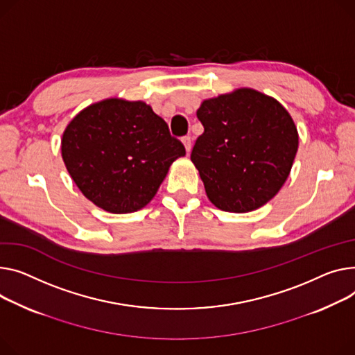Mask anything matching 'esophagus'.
Segmentation results:
<instances>
[{
  "label": "esophagus",
  "mask_w": 355,
  "mask_h": 355,
  "mask_svg": "<svg viewBox=\"0 0 355 355\" xmlns=\"http://www.w3.org/2000/svg\"><path fill=\"white\" fill-rule=\"evenodd\" d=\"M182 144H184L187 153L191 151V138H190V137H184V138H182Z\"/></svg>",
  "instance_id": "esophagus-1"
}]
</instances>
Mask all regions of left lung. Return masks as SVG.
<instances>
[{
  "instance_id": "obj_1",
  "label": "left lung",
  "mask_w": 355,
  "mask_h": 355,
  "mask_svg": "<svg viewBox=\"0 0 355 355\" xmlns=\"http://www.w3.org/2000/svg\"><path fill=\"white\" fill-rule=\"evenodd\" d=\"M204 132L191 161L208 200L230 212L267 204L287 181L298 150V132L288 111L252 88L202 101L197 111Z\"/></svg>"
}]
</instances>
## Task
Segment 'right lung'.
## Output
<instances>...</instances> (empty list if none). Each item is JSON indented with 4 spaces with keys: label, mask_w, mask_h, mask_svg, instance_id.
<instances>
[{
    "label": "right lung",
    "mask_w": 355,
    "mask_h": 355,
    "mask_svg": "<svg viewBox=\"0 0 355 355\" xmlns=\"http://www.w3.org/2000/svg\"><path fill=\"white\" fill-rule=\"evenodd\" d=\"M61 155L91 202L112 214H127L154 198L185 148L146 103L107 98L71 120Z\"/></svg>",
    "instance_id": "1"
}]
</instances>
